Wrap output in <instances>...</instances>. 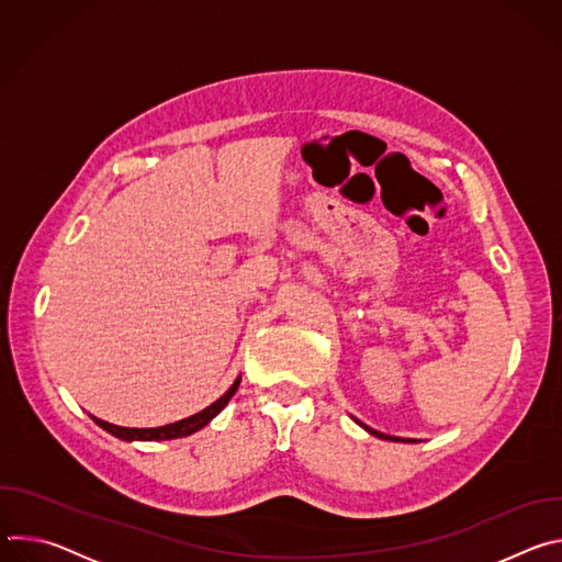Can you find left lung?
<instances>
[{
    "label": "left lung",
    "mask_w": 562,
    "mask_h": 562,
    "mask_svg": "<svg viewBox=\"0 0 562 562\" xmlns=\"http://www.w3.org/2000/svg\"><path fill=\"white\" fill-rule=\"evenodd\" d=\"M364 427V425H362ZM369 434H373V436H378V438H384V440H400V438H393V436H386V434H380V431H373V429H369V427H364Z\"/></svg>",
    "instance_id": "left-lung-1"
}]
</instances>
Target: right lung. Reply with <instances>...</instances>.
Listing matches in <instances>:
<instances>
[{"label":"right lung","instance_id":"add662e5","mask_svg":"<svg viewBox=\"0 0 562 562\" xmlns=\"http://www.w3.org/2000/svg\"><path fill=\"white\" fill-rule=\"evenodd\" d=\"M237 384H239V378L231 384V389L220 397L215 400L213 405H209L206 409H202L200 414L195 416H189L184 420H178V423H171V425H165V427H155V429H128V427H117V425H111V423H104L95 416H91L95 420L98 427H102L104 431L113 434L115 438L120 440H173V438H184V436H191L195 431H200L202 427H206L226 405L228 400L233 397V393L237 391Z\"/></svg>","mask_w":562,"mask_h":562}]
</instances>
